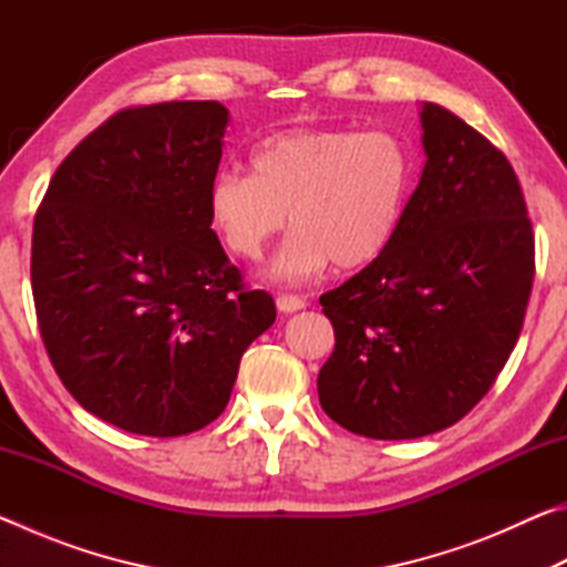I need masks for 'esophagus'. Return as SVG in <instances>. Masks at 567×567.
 <instances>
[{
	"label": "esophagus",
	"instance_id": "obj_1",
	"mask_svg": "<svg viewBox=\"0 0 567 567\" xmlns=\"http://www.w3.org/2000/svg\"><path fill=\"white\" fill-rule=\"evenodd\" d=\"M275 302H277V310H280V312H297L307 305L302 295H277Z\"/></svg>",
	"mask_w": 567,
	"mask_h": 567
}]
</instances>
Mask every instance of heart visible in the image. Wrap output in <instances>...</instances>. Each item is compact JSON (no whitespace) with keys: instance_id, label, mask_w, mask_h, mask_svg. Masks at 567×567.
I'll return each mask as SVG.
<instances>
[{"instance_id":"heart-1","label":"heart","mask_w":567,"mask_h":567,"mask_svg":"<svg viewBox=\"0 0 567 567\" xmlns=\"http://www.w3.org/2000/svg\"><path fill=\"white\" fill-rule=\"evenodd\" d=\"M417 159L392 130L292 127L249 150V175L219 172L207 209L227 249L260 260L287 225L270 277L300 282L334 270H362L395 243L415 185Z\"/></svg>"}]
</instances>
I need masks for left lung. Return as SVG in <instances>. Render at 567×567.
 <instances>
[{
    "label": "left lung",
    "mask_w": 567,
    "mask_h": 567,
    "mask_svg": "<svg viewBox=\"0 0 567 567\" xmlns=\"http://www.w3.org/2000/svg\"><path fill=\"white\" fill-rule=\"evenodd\" d=\"M427 162L395 243L320 297L334 350L320 405L354 435L412 440L465 417L520 338L535 235L491 140L440 104L420 112Z\"/></svg>",
    "instance_id": "1"
}]
</instances>
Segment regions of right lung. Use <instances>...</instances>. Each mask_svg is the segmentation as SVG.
I'll return each instance as SVG.
<instances>
[{
  "label": "right lung",
  "instance_id": "obj_1",
  "mask_svg": "<svg viewBox=\"0 0 567 567\" xmlns=\"http://www.w3.org/2000/svg\"><path fill=\"white\" fill-rule=\"evenodd\" d=\"M219 102L127 107L56 167L32 233L47 354L80 405L127 433L177 437L223 415L275 300L249 290L213 229Z\"/></svg>",
  "mask_w": 567,
  "mask_h": 567
}]
</instances>
